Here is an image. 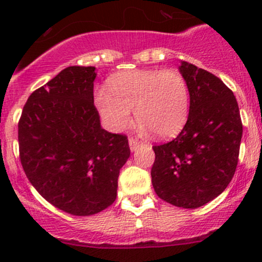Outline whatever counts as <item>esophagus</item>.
<instances>
[{
  "label": "esophagus",
  "instance_id": "esophagus-1",
  "mask_svg": "<svg viewBox=\"0 0 262 262\" xmlns=\"http://www.w3.org/2000/svg\"><path fill=\"white\" fill-rule=\"evenodd\" d=\"M139 146H141V143H139V142L137 141V139L129 138V148H130L132 152H134V150L138 149Z\"/></svg>",
  "mask_w": 262,
  "mask_h": 262
}]
</instances>
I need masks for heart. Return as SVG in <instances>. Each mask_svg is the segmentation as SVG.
<instances>
[{
  "instance_id": "b5f03b06",
  "label": "heart",
  "mask_w": 262,
  "mask_h": 262,
  "mask_svg": "<svg viewBox=\"0 0 262 262\" xmlns=\"http://www.w3.org/2000/svg\"><path fill=\"white\" fill-rule=\"evenodd\" d=\"M107 89L95 94V105L115 133L132 123V109L139 120V130H152L163 139L178 136L189 118V86L178 71H124L109 78Z\"/></svg>"
}]
</instances>
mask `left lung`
Returning a JSON list of instances; mask_svg holds the SVG:
<instances>
[{"label": "left lung", "mask_w": 262, "mask_h": 262, "mask_svg": "<svg viewBox=\"0 0 262 262\" xmlns=\"http://www.w3.org/2000/svg\"><path fill=\"white\" fill-rule=\"evenodd\" d=\"M190 92L189 118L181 133L155 146L150 176L165 202L195 209L226 190L236 172L242 121L233 92L208 71L181 60Z\"/></svg>", "instance_id": "1"}]
</instances>
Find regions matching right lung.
Instances as JSON below:
<instances>
[{
    "label": "right lung",
    "instance_id": "right-lung-1",
    "mask_svg": "<svg viewBox=\"0 0 262 262\" xmlns=\"http://www.w3.org/2000/svg\"><path fill=\"white\" fill-rule=\"evenodd\" d=\"M96 68L72 66L30 95L18 121L24 171L50 204L72 215L100 213L116 199L128 139L101 128L94 105Z\"/></svg>",
    "mask_w": 262,
    "mask_h": 262
}]
</instances>
